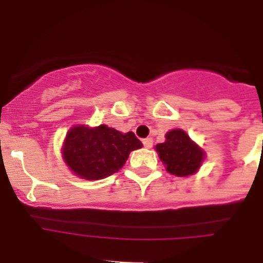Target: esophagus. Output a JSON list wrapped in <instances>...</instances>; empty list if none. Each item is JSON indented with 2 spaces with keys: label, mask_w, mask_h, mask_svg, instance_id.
I'll return each mask as SVG.
<instances>
[{
  "label": "esophagus",
  "mask_w": 263,
  "mask_h": 263,
  "mask_svg": "<svg viewBox=\"0 0 263 263\" xmlns=\"http://www.w3.org/2000/svg\"><path fill=\"white\" fill-rule=\"evenodd\" d=\"M143 146H145L146 148H152L153 147V139L152 138L143 139Z\"/></svg>",
  "instance_id": "34e87169"
}]
</instances>
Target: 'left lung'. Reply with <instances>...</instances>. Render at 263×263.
I'll return each instance as SVG.
<instances>
[{"label":"left lung","instance_id":"1","mask_svg":"<svg viewBox=\"0 0 263 263\" xmlns=\"http://www.w3.org/2000/svg\"><path fill=\"white\" fill-rule=\"evenodd\" d=\"M160 160L170 174L188 176L195 174L203 163L204 152L182 129H174L166 134V141L155 146Z\"/></svg>","mask_w":263,"mask_h":263}]
</instances>
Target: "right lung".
<instances>
[{"label":"right lung","instance_id":"obj_1","mask_svg":"<svg viewBox=\"0 0 263 263\" xmlns=\"http://www.w3.org/2000/svg\"><path fill=\"white\" fill-rule=\"evenodd\" d=\"M141 147L142 142L133 132L124 134L106 125H79L68 130L62 154L69 170L79 178L99 180L117 173L130 152Z\"/></svg>","mask_w":263,"mask_h":263}]
</instances>
